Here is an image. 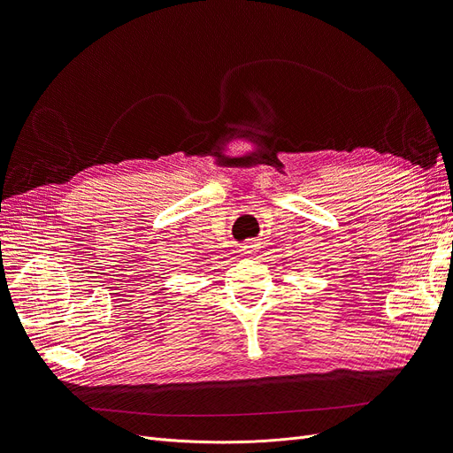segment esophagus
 <instances>
[{"label":"esophagus","instance_id":"esophagus-1","mask_svg":"<svg viewBox=\"0 0 453 453\" xmlns=\"http://www.w3.org/2000/svg\"><path fill=\"white\" fill-rule=\"evenodd\" d=\"M242 255H245V257H251V255H255V251H257V243H253V242H250V243H245V245H242Z\"/></svg>","mask_w":453,"mask_h":453}]
</instances>
